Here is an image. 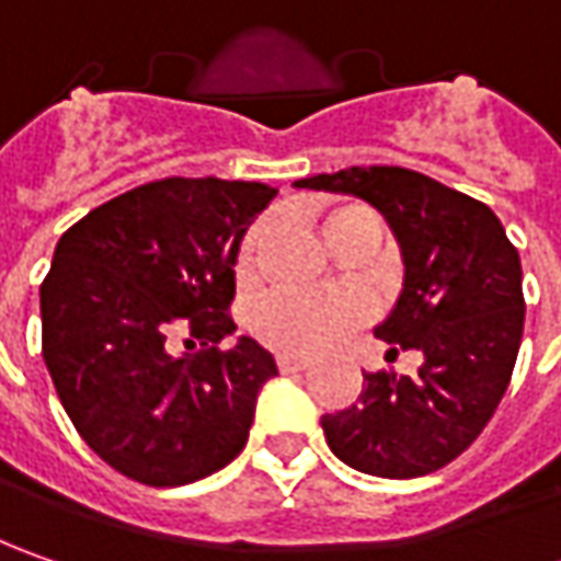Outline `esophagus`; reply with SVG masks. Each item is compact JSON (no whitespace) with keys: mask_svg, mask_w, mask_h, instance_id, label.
Returning a JSON list of instances; mask_svg holds the SVG:
<instances>
[{"mask_svg":"<svg viewBox=\"0 0 561 561\" xmlns=\"http://www.w3.org/2000/svg\"><path fill=\"white\" fill-rule=\"evenodd\" d=\"M277 368H280L284 375H290V371H306V368H309V358L277 356Z\"/></svg>","mask_w":561,"mask_h":561,"instance_id":"esophagus-1","label":"esophagus"}]
</instances>
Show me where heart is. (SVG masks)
Returning a JSON list of instances; mask_svg holds the SVG:
<instances>
[{
  "label": "heart",
  "mask_w": 561,
  "mask_h": 561,
  "mask_svg": "<svg viewBox=\"0 0 561 561\" xmlns=\"http://www.w3.org/2000/svg\"><path fill=\"white\" fill-rule=\"evenodd\" d=\"M268 225L259 221L247 230L243 247L237 255V271L252 274L259 265V249L265 240ZM324 233L331 247L368 233L380 240V221L368 208H336L324 221ZM365 318V302L353 290H299V287H277L259 299L252 312V331L271 350L290 353V356H312L318 350H328L343 334H350Z\"/></svg>",
  "instance_id": "1"
}]
</instances>
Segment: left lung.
<instances>
[{
	"instance_id": "8db88e82",
	"label": "left lung",
	"mask_w": 561,
	"mask_h": 561,
	"mask_svg": "<svg viewBox=\"0 0 561 561\" xmlns=\"http://www.w3.org/2000/svg\"><path fill=\"white\" fill-rule=\"evenodd\" d=\"M296 186L375 205L402 255V290L375 328L387 358L415 350V375L365 371L358 402L324 415L340 462L375 478H421L462 456L506 393L525 331L522 259L484 203L390 164L302 178Z\"/></svg>"
}]
</instances>
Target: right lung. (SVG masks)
<instances>
[{"label": "right lung", "mask_w": 561, "mask_h": 561, "mask_svg": "<svg viewBox=\"0 0 561 561\" xmlns=\"http://www.w3.org/2000/svg\"><path fill=\"white\" fill-rule=\"evenodd\" d=\"M277 190L164 178L127 190L61 233L39 287L43 358L77 434L115 471L181 486L247 446L277 365L227 306L247 227ZM199 342L178 354L176 340Z\"/></svg>", "instance_id": "obj_1"}]
</instances>
